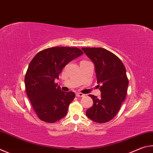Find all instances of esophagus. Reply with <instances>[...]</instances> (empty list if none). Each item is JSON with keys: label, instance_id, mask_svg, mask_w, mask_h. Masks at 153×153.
I'll use <instances>...</instances> for the list:
<instances>
[{"label": "esophagus", "instance_id": "1", "mask_svg": "<svg viewBox=\"0 0 153 153\" xmlns=\"http://www.w3.org/2000/svg\"><path fill=\"white\" fill-rule=\"evenodd\" d=\"M76 95L77 97H84L85 96L84 94H83L82 93H76Z\"/></svg>", "mask_w": 153, "mask_h": 153}]
</instances>
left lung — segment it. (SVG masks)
<instances>
[{"label": "left lung", "instance_id": "left-lung-1", "mask_svg": "<svg viewBox=\"0 0 153 153\" xmlns=\"http://www.w3.org/2000/svg\"><path fill=\"white\" fill-rule=\"evenodd\" d=\"M86 55L95 65L97 83L101 96L89 95L93 105L86 111V116L96 123H105L117 114L124 101L128 86L126 68L121 60L108 50L101 48H83Z\"/></svg>", "mask_w": 153, "mask_h": 153}]
</instances>
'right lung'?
<instances>
[{
	"label": "right lung",
	"mask_w": 153,
	"mask_h": 153,
	"mask_svg": "<svg viewBox=\"0 0 153 153\" xmlns=\"http://www.w3.org/2000/svg\"><path fill=\"white\" fill-rule=\"evenodd\" d=\"M84 53L77 48L53 47L42 50L30 62L25 77L27 94L40 120L54 123L67 114L76 94L62 91L55 79L63 68Z\"/></svg>",
	"instance_id": "right-lung-1"
}]
</instances>
